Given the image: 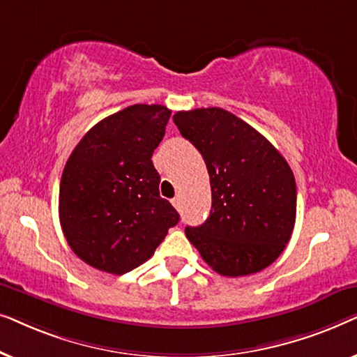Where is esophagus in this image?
I'll use <instances>...</instances> for the list:
<instances>
[{"label":"esophagus","mask_w":357,"mask_h":357,"mask_svg":"<svg viewBox=\"0 0 357 357\" xmlns=\"http://www.w3.org/2000/svg\"><path fill=\"white\" fill-rule=\"evenodd\" d=\"M172 204H174L175 209H180V206H182V202H180V197H175V198L172 199Z\"/></svg>","instance_id":"esophagus-1"}]
</instances>
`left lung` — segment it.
<instances>
[{
	"label": "left lung",
	"instance_id": "1",
	"mask_svg": "<svg viewBox=\"0 0 357 357\" xmlns=\"http://www.w3.org/2000/svg\"><path fill=\"white\" fill-rule=\"evenodd\" d=\"M174 123L203 155L211 213L188 241L214 271L247 276L284 250L296 222L294 174L265 136L231 112L209 107L177 112Z\"/></svg>",
	"mask_w": 357,
	"mask_h": 357
}]
</instances>
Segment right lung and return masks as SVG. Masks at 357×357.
Listing matches in <instances>:
<instances>
[{
    "mask_svg": "<svg viewBox=\"0 0 357 357\" xmlns=\"http://www.w3.org/2000/svg\"><path fill=\"white\" fill-rule=\"evenodd\" d=\"M170 112L136 104L87 131L63 169L60 224L71 250L87 265L123 275L153 257L178 222L160 198L154 149L165 135Z\"/></svg>",
    "mask_w": 357,
    "mask_h": 357,
    "instance_id": "right-lung-1",
    "label": "right lung"
}]
</instances>
